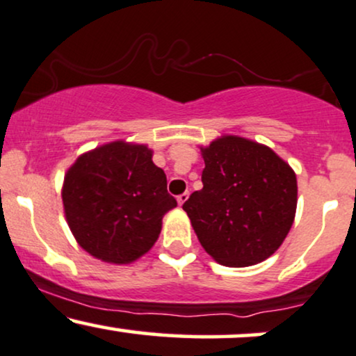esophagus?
I'll use <instances>...</instances> for the list:
<instances>
[{"mask_svg":"<svg viewBox=\"0 0 356 356\" xmlns=\"http://www.w3.org/2000/svg\"><path fill=\"white\" fill-rule=\"evenodd\" d=\"M189 199V192H184V194H181L177 197V204L179 205H184V202H186V200Z\"/></svg>","mask_w":356,"mask_h":356,"instance_id":"obj_1","label":"esophagus"}]
</instances>
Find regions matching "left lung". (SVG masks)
<instances>
[{
    "instance_id": "obj_1",
    "label": "left lung",
    "mask_w": 356,
    "mask_h": 356,
    "mask_svg": "<svg viewBox=\"0 0 356 356\" xmlns=\"http://www.w3.org/2000/svg\"><path fill=\"white\" fill-rule=\"evenodd\" d=\"M204 187L184 211L204 250L225 267H250L275 254L297 212V175L268 145L224 134L200 145Z\"/></svg>"
}]
</instances>
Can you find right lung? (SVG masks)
Returning <instances> with one entry per match:
<instances>
[{"label":"right lung","mask_w":356,"mask_h":356,"mask_svg":"<svg viewBox=\"0 0 356 356\" xmlns=\"http://www.w3.org/2000/svg\"><path fill=\"white\" fill-rule=\"evenodd\" d=\"M66 222L94 259L127 265L151 250L162 217L177 207L145 144L113 140L81 154L64 174Z\"/></svg>","instance_id":"1"}]
</instances>
